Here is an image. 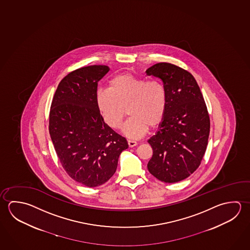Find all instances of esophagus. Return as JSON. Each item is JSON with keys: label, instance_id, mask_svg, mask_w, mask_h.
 <instances>
[{"label": "esophagus", "instance_id": "esophagus-1", "mask_svg": "<svg viewBox=\"0 0 250 250\" xmlns=\"http://www.w3.org/2000/svg\"><path fill=\"white\" fill-rule=\"evenodd\" d=\"M128 145H129V146L130 147H133V146H137L138 145V143L136 142V141H134V140H128Z\"/></svg>", "mask_w": 250, "mask_h": 250}]
</instances>
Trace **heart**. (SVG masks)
Here are the masks:
<instances>
[{"instance_id": "obj_1", "label": "heart", "mask_w": 250, "mask_h": 250, "mask_svg": "<svg viewBox=\"0 0 250 250\" xmlns=\"http://www.w3.org/2000/svg\"><path fill=\"white\" fill-rule=\"evenodd\" d=\"M96 103L104 123L119 129L125 109L130 116L122 128L124 135L137 140L146 134L149 125L162 122L167 109L166 89L159 81L121 74L110 80L108 88H100Z\"/></svg>"}]
</instances>
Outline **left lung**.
<instances>
[{
	"label": "left lung",
	"mask_w": 250,
	"mask_h": 250,
	"mask_svg": "<svg viewBox=\"0 0 250 250\" xmlns=\"http://www.w3.org/2000/svg\"><path fill=\"white\" fill-rule=\"evenodd\" d=\"M161 79L167 109L156 133L147 141L153 156L147 168L157 179L173 184L185 179L201 163L210 133V119L200 88L188 71L157 63L146 71Z\"/></svg>",
	"instance_id": "left-lung-1"
}]
</instances>
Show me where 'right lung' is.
I'll list each match as a JSON object with an SVG mask.
<instances>
[{
	"label": "right lung",
	"mask_w": 250,
	"mask_h": 250,
	"mask_svg": "<svg viewBox=\"0 0 250 250\" xmlns=\"http://www.w3.org/2000/svg\"><path fill=\"white\" fill-rule=\"evenodd\" d=\"M109 66L94 65L72 72L54 94L49 132L62 167L87 187L105 184L114 175L126 140L108 126L96 103L98 82Z\"/></svg>",
	"instance_id": "right-lung-1"
}]
</instances>
